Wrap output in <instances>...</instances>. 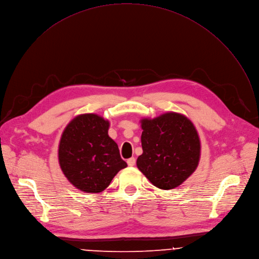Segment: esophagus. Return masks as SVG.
Segmentation results:
<instances>
[{
  "instance_id": "1",
  "label": "esophagus",
  "mask_w": 259,
  "mask_h": 259,
  "mask_svg": "<svg viewBox=\"0 0 259 259\" xmlns=\"http://www.w3.org/2000/svg\"><path fill=\"white\" fill-rule=\"evenodd\" d=\"M135 164H136V158L132 157V158L127 159V165H128V166H134Z\"/></svg>"
}]
</instances>
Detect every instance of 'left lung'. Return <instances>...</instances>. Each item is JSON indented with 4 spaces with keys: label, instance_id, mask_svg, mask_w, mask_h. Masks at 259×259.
Instances as JSON below:
<instances>
[{
    "label": "left lung",
    "instance_id": "1",
    "mask_svg": "<svg viewBox=\"0 0 259 259\" xmlns=\"http://www.w3.org/2000/svg\"><path fill=\"white\" fill-rule=\"evenodd\" d=\"M141 122L143 154L137 159L138 168L155 187L177 188L198 166L200 140L194 124L175 112Z\"/></svg>",
    "mask_w": 259,
    "mask_h": 259
}]
</instances>
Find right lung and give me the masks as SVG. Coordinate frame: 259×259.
<instances>
[{
    "label": "right lung",
    "mask_w": 259,
    "mask_h": 259,
    "mask_svg": "<svg viewBox=\"0 0 259 259\" xmlns=\"http://www.w3.org/2000/svg\"><path fill=\"white\" fill-rule=\"evenodd\" d=\"M109 122L97 114H82L65 127L58 150L60 167L78 190L100 193L127 164L108 136Z\"/></svg>",
    "instance_id": "right-lung-1"
}]
</instances>
